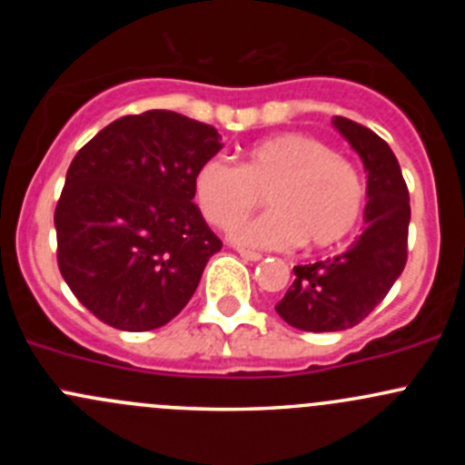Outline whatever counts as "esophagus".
<instances>
[{"mask_svg":"<svg viewBox=\"0 0 465 465\" xmlns=\"http://www.w3.org/2000/svg\"><path fill=\"white\" fill-rule=\"evenodd\" d=\"M238 254H241L245 261H254V262L262 259L259 252H250V250H238Z\"/></svg>","mask_w":465,"mask_h":465,"instance_id":"obj_1","label":"esophagus"}]
</instances>
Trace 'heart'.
I'll use <instances>...</instances> for the list:
<instances>
[{
	"instance_id": "heart-1",
	"label": "heart",
	"mask_w": 465,
	"mask_h": 465,
	"mask_svg": "<svg viewBox=\"0 0 465 465\" xmlns=\"http://www.w3.org/2000/svg\"><path fill=\"white\" fill-rule=\"evenodd\" d=\"M193 195L204 218L223 229L265 195L270 211L232 229V241L250 250H292L299 242L326 250L353 232L364 203L353 166L302 133L250 145L238 166L206 159L195 171Z\"/></svg>"
}]
</instances>
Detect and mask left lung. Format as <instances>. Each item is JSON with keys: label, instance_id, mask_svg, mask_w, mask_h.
Masks as SVG:
<instances>
[{"label": "left lung", "instance_id": "1", "mask_svg": "<svg viewBox=\"0 0 465 465\" xmlns=\"http://www.w3.org/2000/svg\"><path fill=\"white\" fill-rule=\"evenodd\" d=\"M337 133L367 171V229L335 259L294 267V283L276 303L281 320L299 331L331 332L355 326L387 297L407 262L410 193L396 154L364 125L332 116Z\"/></svg>", "mask_w": 465, "mask_h": 465}]
</instances>
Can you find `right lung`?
Instances as JSON below:
<instances>
[{"mask_svg": "<svg viewBox=\"0 0 465 465\" xmlns=\"http://www.w3.org/2000/svg\"><path fill=\"white\" fill-rule=\"evenodd\" d=\"M220 148L213 125L150 110L78 150L54 215L58 267L98 320L153 331L193 297L223 247L193 204V177Z\"/></svg>", "mask_w": 465, "mask_h": 465, "instance_id": "right-lung-1", "label": "right lung"}]
</instances>
